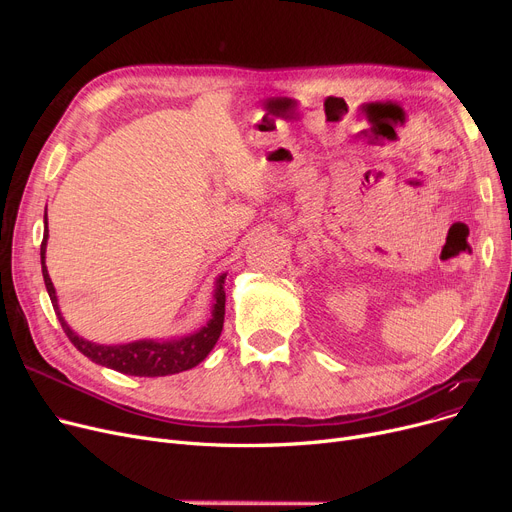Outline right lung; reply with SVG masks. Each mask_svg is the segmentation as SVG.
<instances>
[{"mask_svg":"<svg viewBox=\"0 0 512 512\" xmlns=\"http://www.w3.org/2000/svg\"><path fill=\"white\" fill-rule=\"evenodd\" d=\"M45 230H43V242H41V270L45 288L51 299L53 309L62 324V330L70 338V342L78 348L80 353L89 357L93 363H99L103 367H110L114 371L126 373V375H139V378H157V375H172L186 369H193L199 365L209 353L211 348L218 342L222 328H224V313H226V292H224V278L222 274L215 282V294H213V305H211V317L207 324L182 338L174 340H134L128 344H97L91 340H85L78 336L60 313L56 288L47 274L45 265V249H47V211H45Z\"/></svg>","mask_w":512,"mask_h":512,"instance_id":"1","label":"right lung"}]
</instances>
